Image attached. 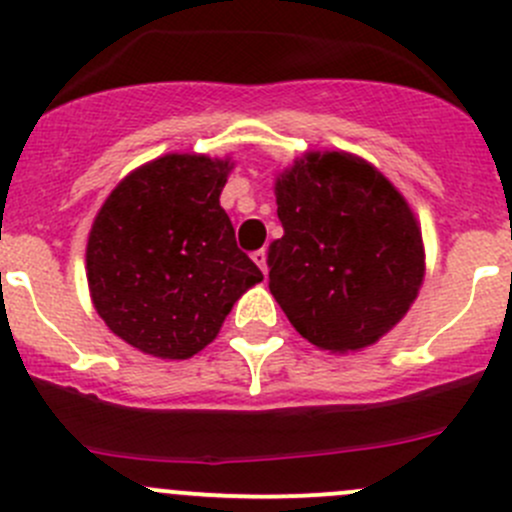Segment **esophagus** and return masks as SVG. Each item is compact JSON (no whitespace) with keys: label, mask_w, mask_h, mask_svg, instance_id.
<instances>
[{"label":"esophagus","mask_w":512,"mask_h":512,"mask_svg":"<svg viewBox=\"0 0 512 512\" xmlns=\"http://www.w3.org/2000/svg\"><path fill=\"white\" fill-rule=\"evenodd\" d=\"M252 260H255V265L260 267V270H262V275L267 277V252H265V250H257V252H252Z\"/></svg>","instance_id":"34e87169"}]
</instances>
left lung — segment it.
I'll return each mask as SVG.
<instances>
[{"instance_id": "1", "label": "left lung", "mask_w": 512, "mask_h": 512, "mask_svg": "<svg viewBox=\"0 0 512 512\" xmlns=\"http://www.w3.org/2000/svg\"><path fill=\"white\" fill-rule=\"evenodd\" d=\"M285 235L267 252L270 292L329 354L361 352L411 309L426 275L421 225L396 185L347 151H307L275 178Z\"/></svg>"}]
</instances>
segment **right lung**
I'll return each instance as SVG.
<instances>
[{"label":"right lung","mask_w":512,"mask_h":512,"mask_svg":"<svg viewBox=\"0 0 512 512\" xmlns=\"http://www.w3.org/2000/svg\"><path fill=\"white\" fill-rule=\"evenodd\" d=\"M230 156L165 153L138 165L103 200L86 242L98 317L156 359H190L232 304L262 282L220 208Z\"/></svg>","instance_id":"add662e5"}]
</instances>
